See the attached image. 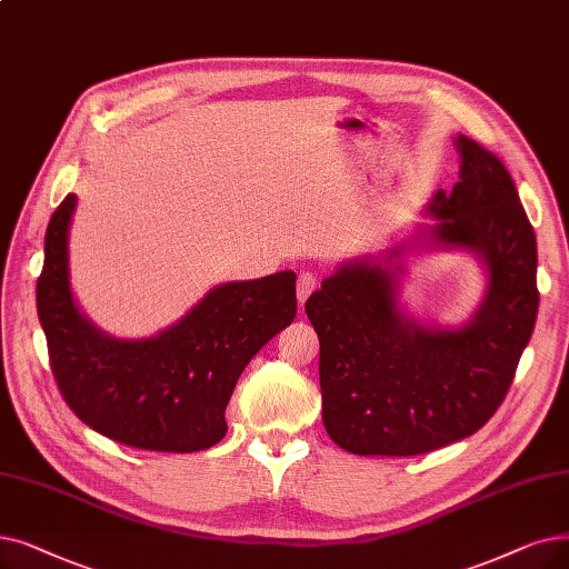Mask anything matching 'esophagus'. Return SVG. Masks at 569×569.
<instances>
[{"mask_svg":"<svg viewBox=\"0 0 569 569\" xmlns=\"http://www.w3.org/2000/svg\"><path fill=\"white\" fill-rule=\"evenodd\" d=\"M313 288H316V277L309 274V271H305V274H300V279H298V300L302 305L307 302V298H309Z\"/></svg>","mask_w":569,"mask_h":569,"instance_id":"1","label":"esophagus"}]
</instances>
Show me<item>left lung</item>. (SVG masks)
<instances>
[{
    "mask_svg": "<svg viewBox=\"0 0 569 569\" xmlns=\"http://www.w3.org/2000/svg\"><path fill=\"white\" fill-rule=\"evenodd\" d=\"M460 181L437 190L402 243L341 262L305 311L320 341L330 439L356 456H418L475 435L498 411L537 318V241L498 156L456 137ZM469 250L487 271L478 311L458 329L423 327L399 305L413 250Z\"/></svg>",
    "mask_w": 569,
    "mask_h": 569,
    "instance_id": "left-lung-1",
    "label": "left lung"
}]
</instances>
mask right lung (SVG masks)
Instances as JSON below:
<instances>
[{
	"label": "right lung",
	"instance_id": "right-lung-1",
	"mask_svg": "<svg viewBox=\"0 0 569 569\" xmlns=\"http://www.w3.org/2000/svg\"><path fill=\"white\" fill-rule=\"evenodd\" d=\"M77 194L51 216L37 311L51 369L69 409L100 435L146 451L192 453L228 432L226 407L243 367L292 323L295 271L211 288L156 337L116 339L77 307L69 228Z\"/></svg>",
	"mask_w": 569,
	"mask_h": 569
}]
</instances>
